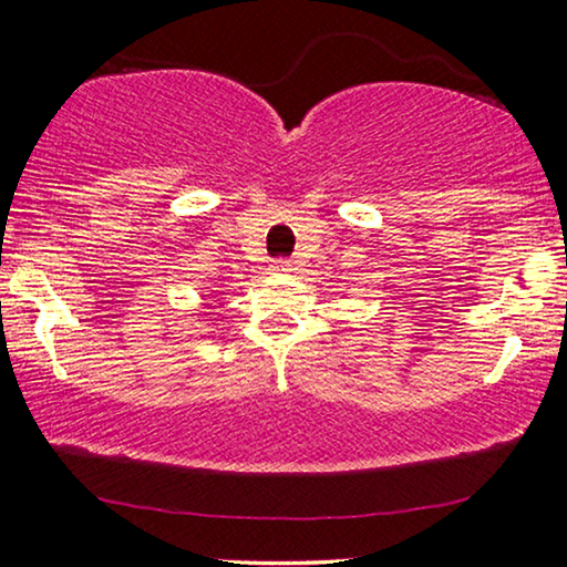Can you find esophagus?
I'll use <instances>...</instances> for the list:
<instances>
[{
    "label": "esophagus",
    "instance_id": "1",
    "mask_svg": "<svg viewBox=\"0 0 567 567\" xmlns=\"http://www.w3.org/2000/svg\"><path fill=\"white\" fill-rule=\"evenodd\" d=\"M275 265H277V269H290V259H277Z\"/></svg>",
    "mask_w": 567,
    "mask_h": 567
}]
</instances>
